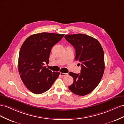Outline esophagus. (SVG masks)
<instances>
[{
    "instance_id": "34e87169",
    "label": "esophagus",
    "mask_w": 124,
    "mask_h": 124,
    "mask_svg": "<svg viewBox=\"0 0 124 124\" xmlns=\"http://www.w3.org/2000/svg\"><path fill=\"white\" fill-rule=\"evenodd\" d=\"M60 75H61L62 76H65L66 75H68V73H60Z\"/></svg>"
}]
</instances>
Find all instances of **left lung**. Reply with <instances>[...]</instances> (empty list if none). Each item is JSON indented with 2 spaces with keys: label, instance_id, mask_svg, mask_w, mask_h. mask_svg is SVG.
<instances>
[{
  "label": "left lung",
  "instance_id": "left-lung-1",
  "mask_svg": "<svg viewBox=\"0 0 124 124\" xmlns=\"http://www.w3.org/2000/svg\"><path fill=\"white\" fill-rule=\"evenodd\" d=\"M65 39L75 49V59L81 63V72H70L74 82L69 87L74 94L84 96L91 93L100 82L104 71L103 48L96 39L82 34L66 35Z\"/></svg>",
  "mask_w": 124,
  "mask_h": 124
}]
</instances>
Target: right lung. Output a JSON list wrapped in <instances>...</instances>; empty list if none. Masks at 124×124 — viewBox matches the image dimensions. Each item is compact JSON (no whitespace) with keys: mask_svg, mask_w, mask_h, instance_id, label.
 Listing matches in <instances>:
<instances>
[{"mask_svg":"<svg viewBox=\"0 0 124 124\" xmlns=\"http://www.w3.org/2000/svg\"><path fill=\"white\" fill-rule=\"evenodd\" d=\"M64 36L41 33L31 35L23 42L19 52L18 70L22 82L31 93H45L58 78L60 72H52L44 65L49 63L51 48Z\"/></svg>","mask_w":124,"mask_h":124,"instance_id":"add662e5","label":"right lung"}]
</instances>
